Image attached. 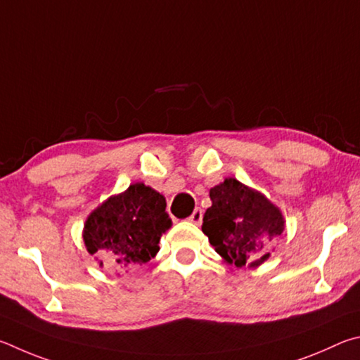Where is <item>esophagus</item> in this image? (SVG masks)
<instances>
[{
	"label": "esophagus",
	"instance_id": "1",
	"mask_svg": "<svg viewBox=\"0 0 360 360\" xmlns=\"http://www.w3.org/2000/svg\"><path fill=\"white\" fill-rule=\"evenodd\" d=\"M202 217H204L202 210H200V209H196V210H194V212L191 213V217L188 218V219H190V221H191V223H194V224H200V223H202Z\"/></svg>",
	"mask_w": 360,
	"mask_h": 360
}]
</instances>
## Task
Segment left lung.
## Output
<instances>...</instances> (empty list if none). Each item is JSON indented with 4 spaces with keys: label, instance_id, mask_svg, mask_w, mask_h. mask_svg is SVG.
Instances as JSON below:
<instances>
[{
    "label": "left lung",
    "instance_id": "left-lung-1",
    "mask_svg": "<svg viewBox=\"0 0 360 360\" xmlns=\"http://www.w3.org/2000/svg\"><path fill=\"white\" fill-rule=\"evenodd\" d=\"M202 232L217 253L236 267H257L270 257L267 243L285 231L281 210L262 193L226 179L210 190Z\"/></svg>",
    "mask_w": 360,
    "mask_h": 360
}]
</instances>
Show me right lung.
I'll return each mask as SVG.
<instances>
[{"instance_id": "add662e5", "label": "right lung", "mask_w": 360, "mask_h": 360, "mask_svg": "<svg viewBox=\"0 0 360 360\" xmlns=\"http://www.w3.org/2000/svg\"><path fill=\"white\" fill-rule=\"evenodd\" d=\"M170 226L162 194L143 184H132L90 213L84 224V242L91 256L103 255L110 267L128 269L156 256L161 236Z\"/></svg>"}]
</instances>
